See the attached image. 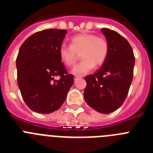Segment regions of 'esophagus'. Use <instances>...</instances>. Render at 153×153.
<instances>
[{
	"label": "esophagus",
	"mask_w": 153,
	"mask_h": 153,
	"mask_svg": "<svg viewBox=\"0 0 153 153\" xmlns=\"http://www.w3.org/2000/svg\"><path fill=\"white\" fill-rule=\"evenodd\" d=\"M80 78H82V76H74V80L76 81L77 79H80Z\"/></svg>",
	"instance_id": "1"
}]
</instances>
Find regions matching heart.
<instances>
[{
  "mask_svg": "<svg viewBox=\"0 0 153 153\" xmlns=\"http://www.w3.org/2000/svg\"><path fill=\"white\" fill-rule=\"evenodd\" d=\"M109 53L106 40L92 33H79L70 39V45L63 44L59 49L60 60L67 67L76 63L78 54L81 60L72 70L75 75H82L90 72L94 66H101L106 61Z\"/></svg>",
  "mask_w": 153,
  "mask_h": 153,
  "instance_id": "b5f03b06",
  "label": "heart"
}]
</instances>
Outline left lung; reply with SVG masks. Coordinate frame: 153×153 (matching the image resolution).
Masks as SVG:
<instances>
[{"label":"left lung","mask_w":153,"mask_h":153,"mask_svg":"<svg viewBox=\"0 0 153 153\" xmlns=\"http://www.w3.org/2000/svg\"><path fill=\"white\" fill-rule=\"evenodd\" d=\"M109 53L102 67L86 76L84 99L99 113L107 114L122 106L133 77L135 56L129 43L117 31L102 28Z\"/></svg>","instance_id":"8db88e82"}]
</instances>
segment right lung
<instances>
[{
  "label": "right lung",
  "mask_w": 153,
  "mask_h": 153,
  "mask_svg": "<svg viewBox=\"0 0 153 153\" xmlns=\"http://www.w3.org/2000/svg\"><path fill=\"white\" fill-rule=\"evenodd\" d=\"M66 30L47 29L29 36L19 50L17 84L27 106L38 113L60 109L74 82L61 62L59 49ZM60 79L56 81L55 76Z\"/></svg>",
  "instance_id": "add662e5"
}]
</instances>
